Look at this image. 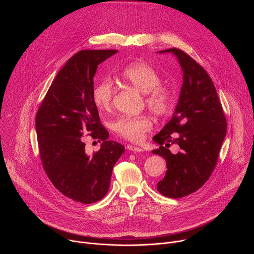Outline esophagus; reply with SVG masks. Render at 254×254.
Segmentation results:
<instances>
[{"instance_id": "34e87169", "label": "esophagus", "mask_w": 254, "mask_h": 254, "mask_svg": "<svg viewBox=\"0 0 254 254\" xmlns=\"http://www.w3.org/2000/svg\"><path fill=\"white\" fill-rule=\"evenodd\" d=\"M127 149L128 151H131V152H134V153H141V152H142V149H140V148H138V147L131 146V144H127Z\"/></svg>"}]
</instances>
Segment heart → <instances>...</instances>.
Instances as JSON below:
<instances>
[{"label":"heart","instance_id":"b5f03b06","mask_svg":"<svg viewBox=\"0 0 254 254\" xmlns=\"http://www.w3.org/2000/svg\"><path fill=\"white\" fill-rule=\"evenodd\" d=\"M121 77L146 93V103L151 112L158 116H166L172 107L170 91L160 86L162 79L158 72L146 62H133L121 72ZM114 95V84L110 78L100 80L93 89V101L99 110L111 106ZM153 123L148 116H125L113 124V129L122 137L130 141H139L144 133L152 129Z\"/></svg>","mask_w":254,"mask_h":254}]
</instances>
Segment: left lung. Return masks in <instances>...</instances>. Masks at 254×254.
I'll use <instances>...</instances> for the list:
<instances>
[{"instance_id": "1", "label": "left lung", "mask_w": 254, "mask_h": 254, "mask_svg": "<svg viewBox=\"0 0 254 254\" xmlns=\"http://www.w3.org/2000/svg\"><path fill=\"white\" fill-rule=\"evenodd\" d=\"M158 53H172L183 72V84L173 117L153 137L160 148L152 151L166 160L168 169L157 190L177 199L194 193L207 182L218 159L227 123L206 70L180 49ZM171 144L179 146L177 154L167 149Z\"/></svg>"}]
</instances>
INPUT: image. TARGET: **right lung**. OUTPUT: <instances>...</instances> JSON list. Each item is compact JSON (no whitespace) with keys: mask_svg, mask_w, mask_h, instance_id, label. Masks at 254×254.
I'll return each mask as SVG.
<instances>
[{"mask_svg":"<svg viewBox=\"0 0 254 254\" xmlns=\"http://www.w3.org/2000/svg\"><path fill=\"white\" fill-rule=\"evenodd\" d=\"M118 50H82L57 73L36 116V132L43 168L55 188L83 204L101 200L108 192L114 166L125 152L108 140L93 101L97 66ZM103 143L98 152L85 151L83 134Z\"/></svg>","mask_w":254,"mask_h":254,"instance_id":"add662e5","label":"right lung"}]
</instances>
